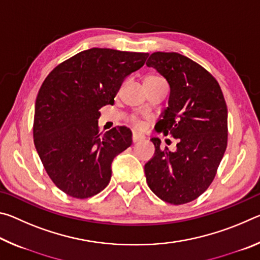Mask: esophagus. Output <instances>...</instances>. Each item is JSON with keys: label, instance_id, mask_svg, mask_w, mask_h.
I'll list each match as a JSON object with an SVG mask.
<instances>
[{"label": "esophagus", "instance_id": "esophagus-1", "mask_svg": "<svg viewBox=\"0 0 260 260\" xmlns=\"http://www.w3.org/2000/svg\"><path fill=\"white\" fill-rule=\"evenodd\" d=\"M143 139H144V136L141 134H138V133H133V136H132V140H133L134 143L139 142V141H142Z\"/></svg>", "mask_w": 260, "mask_h": 260}]
</instances>
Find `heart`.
Returning a JSON list of instances; mask_svg holds the SVG:
<instances>
[{
  "mask_svg": "<svg viewBox=\"0 0 260 260\" xmlns=\"http://www.w3.org/2000/svg\"><path fill=\"white\" fill-rule=\"evenodd\" d=\"M153 82H164L161 78L155 77V76H149L144 79V83H153ZM132 124H133L138 129H143L144 128V122L140 119L138 117H132L131 118Z\"/></svg>",
  "mask_w": 260,
  "mask_h": 260,
  "instance_id": "obj_1",
  "label": "heart"
}]
</instances>
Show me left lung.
Masks as SVG:
<instances>
[{"label": "left lung", "instance_id": "left-lung-1", "mask_svg": "<svg viewBox=\"0 0 260 260\" xmlns=\"http://www.w3.org/2000/svg\"><path fill=\"white\" fill-rule=\"evenodd\" d=\"M147 67L170 86L169 107L156 129L177 141L170 151L162 150L159 139H151L155 153L144 165L148 186L167 203H188L209 188L226 151L227 105L217 80L186 56L157 51Z\"/></svg>", "mask_w": 260, "mask_h": 260}]
</instances>
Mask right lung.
Returning <instances> with one entry per match:
<instances>
[{
    "instance_id": "add662e5",
    "label": "right lung",
    "mask_w": 260,
    "mask_h": 260,
    "mask_svg": "<svg viewBox=\"0 0 260 260\" xmlns=\"http://www.w3.org/2000/svg\"><path fill=\"white\" fill-rule=\"evenodd\" d=\"M148 52L91 48L48 74L35 102L33 136L48 175L61 191L88 199L111 179L113 158L132 144L125 126L99 133V110L114 103L121 83Z\"/></svg>"
}]
</instances>
